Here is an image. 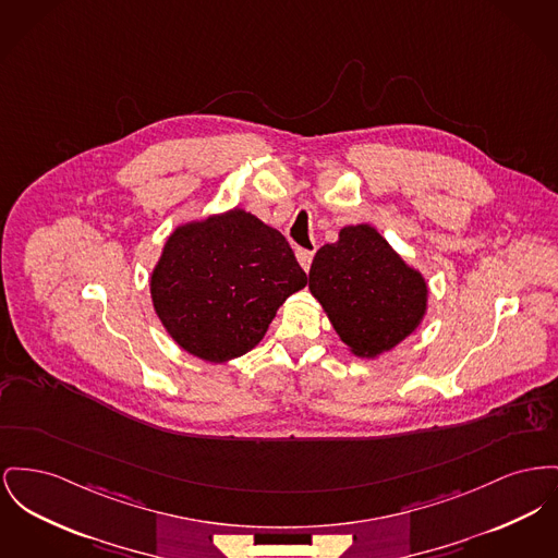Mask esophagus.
<instances>
[{"label":"esophagus","mask_w":558,"mask_h":558,"mask_svg":"<svg viewBox=\"0 0 558 558\" xmlns=\"http://www.w3.org/2000/svg\"><path fill=\"white\" fill-rule=\"evenodd\" d=\"M312 259H314V253H312V251H305V248H299V251H296V262H299V265H301L305 271L310 269Z\"/></svg>","instance_id":"esophagus-1"}]
</instances>
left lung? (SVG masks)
Here are the masks:
<instances>
[{"instance_id": "1", "label": "left lung", "mask_w": 558, "mask_h": 558, "mask_svg": "<svg viewBox=\"0 0 558 558\" xmlns=\"http://www.w3.org/2000/svg\"><path fill=\"white\" fill-rule=\"evenodd\" d=\"M310 291L359 359H377L422 325L426 278L366 223L348 226L310 267Z\"/></svg>"}]
</instances>
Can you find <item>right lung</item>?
I'll use <instances>...</instances> for the list:
<instances>
[{
	"label": "right lung",
	"mask_w": 558,
	"mask_h": 558,
	"mask_svg": "<svg viewBox=\"0 0 558 558\" xmlns=\"http://www.w3.org/2000/svg\"><path fill=\"white\" fill-rule=\"evenodd\" d=\"M305 284L287 238L231 208L168 235L149 291L158 318L185 352L228 362L251 352L287 296Z\"/></svg>",
	"instance_id": "1"
}]
</instances>
